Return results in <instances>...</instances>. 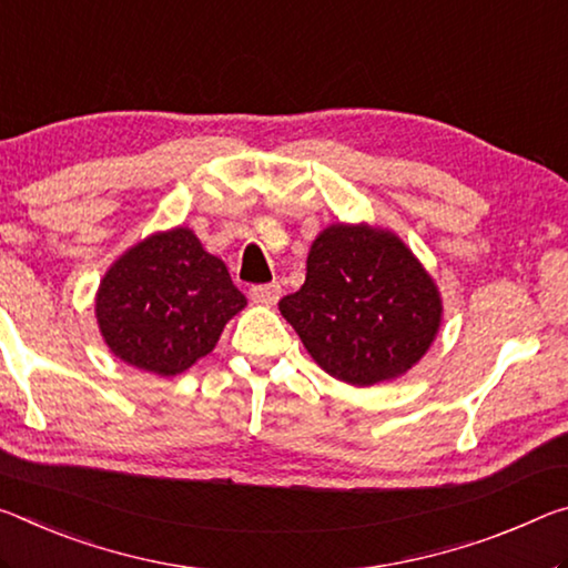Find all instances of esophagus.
<instances>
[{"instance_id": "34e87169", "label": "esophagus", "mask_w": 568, "mask_h": 568, "mask_svg": "<svg viewBox=\"0 0 568 568\" xmlns=\"http://www.w3.org/2000/svg\"><path fill=\"white\" fill-rule=\"evenodd\" d=\"M250 298L257 305H275L277 301H281V285L267 283V285L250 287Z\"/></svg>"}]
</instances>
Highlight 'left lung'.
<instances>
[{
  "mask_svg": "<svg viewBox=\"0 0 568 568\" xmlns=\"http://www.w3.org/2000/svg\"><path fill=\"white\" fill-rule=\"evenodd\" d=\"M323 372L351 386L407 374L443 323L437 283L392 230L328 224L313 240L305 283L277 303Z\"/></svg>",
  "mask_w": 568,
  "mask_h": 568,
  "instance_id": "8db88e82",
  "label": "left lung"
}]
</instances>
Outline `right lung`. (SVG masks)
Segmentation results:
<instances>
[{
    "label": "right lung",
    "mask_w": 568,
    "mask_h": 568,
    "mask_svg": "<svg viewBox=\"0 0 568 568\" xmlns=\"http://www.w3.org/2000/svg\"><path fill=\"white\" fill-rule=\"evenodd\" d=\"M227 265L189 227L154 232L105 270L95 321L123 364L176 376L212 354L224 326L245 308Z\"/></svg>",
    "instance_id": "1"
}]
</instances>
